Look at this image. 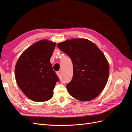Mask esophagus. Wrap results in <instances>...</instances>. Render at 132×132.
Returning a JSON list of instances; mask_svg holds the SVG:
<instances>
[{
	"mask_svg": "<svg viewBox=\"0 0 132 132\" xmlns=\"http://www.w3.org/2000/svg\"><path fill=\"white\" fill-rule=\"evenodd\" d=\"M56 73H57V75H58V77H61V71H57Z\"/></svg>",
	"mask_w": 132,
	"mask_h": 132,
	"instance_id": "esophagus-1",
	"label": "esophagus"
}]
</instances>
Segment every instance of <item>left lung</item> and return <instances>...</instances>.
<instances>
[{"label": "left lung", "mask_w": 132, "mask_h": 132, "mask_svg": "<svg viewBox=\"0 0 132 132\" xmlns=\"http://www.w3.org/2000/svg\"><path fill=\"white\" fill-rule=\"evenodd\" d=\"M57 47L73 62V77L67 85L69 94L82 101L97 97L105 88L110 73L109 62L102 52L85 38L67 39Z\"/></svg>", "instance_id": "left-lung-1"}]
</instances>
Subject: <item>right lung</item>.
Returning a JSON list of instances; mask_svg holds the SVG:
<instances>
[{
    "mask_svg": "<svg viewBox=\"0 0 132 132\" xmlns=\"http://www.w3.org/2000/svg\"><path fill=\"white\" fill-rule=\"evenodd\" d=\"M56 43L42 39L23 52L15 68V79L26 96L35 102L49 100L58 77L53 70L50 59Z\"/></svg>",
    "mask_w": 132,
    "mask_h": 132,
    "instance_id": "obj_1",
    "label": "right lung"
}]
</instances>
